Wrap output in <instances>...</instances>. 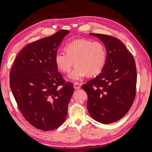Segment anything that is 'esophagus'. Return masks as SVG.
Listing matches in <instances>:
<instances>
[{
  "label": "esophagus",
  "mask_w": 152,
  "mask_h": 152,
  "mask_svg": "<svg viewBox=\"0 0 152 152\" xmlns=\"http://www.w3.org/2000/svg\"><path fill=\"white\" fill-rule=\"evenodd\" d=\"M73 86H74V88L75 89V90H78V89L80 88V84H79L78 83H77V82L75 83Z\"/></svg>",
  "instance_id": "esophagus-1"
}]
</instances>
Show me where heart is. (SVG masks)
Here are the masks:
<instances>
[{"label": "heart", "mask_w": 152, "mask_h": 152, "mask_svg": "<svg viewBox=\"0 0 152 152\" xmlns=\"http://www.w3.org/2000/svg\"><path fill=\"white\" fill-rule=\"evenodd\" d=\"M66 53L55 54V63L63 72L70 70L73 61L75 66L68 78L79 81L85 77H95L102 71L107 61V50L103 43L87 39H76L65 47Z\"/></svg>", "instance_id": "obj_1"}]
</instances>
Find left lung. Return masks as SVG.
<instances>
[{"label": "left lung", "instance_id": "obj_1", "mask_svg": "<svg viewBox=\"0 0 152 152\" xmlns=\"http://www.w3.org/2000/svg\"><path fill=\"white\" fill-rule=\"evenodd\" d=\"M105 45L107 61L100 74L82 86L88 95L91 117L103 124L116 122L126 115L136 95L137 72L132 55L119 39L90 34Z\"/></svg>", "mask_w": 152, "mask_h": 152}]
</instances>
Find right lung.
<instances>
[{"instance_id":"1","label":"right lung","mask_w":152,"mask_h":152,"mask_svg":"<svg viewBox=\"0 0 152 152\" xmlns=\"http://www.w3.org/2000/svg\"><path fill=\"white\" fill-rule=\"evenodd\" d=\"M68 34L61 30L27 45L10 71V88L22 115L42 131L64 123L74 92L73 85L65 82L55 63V54Z\"/></svg>"}]
</instances>
